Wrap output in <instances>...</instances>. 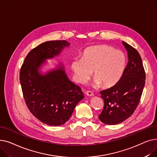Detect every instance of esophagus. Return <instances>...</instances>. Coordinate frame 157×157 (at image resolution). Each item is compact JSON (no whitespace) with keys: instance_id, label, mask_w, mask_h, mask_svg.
<instances>
[{"instance_id":"1","label":"esophagus","mask_w":157,"mask_h":157,"mask_svg":"<svg viewBox=\"0 0 157 157\" xmlns=\"http://www.w3.org/2000/svg\"><path fill=\"white\" fill-rule=\"evenodd\" d=\"M85 94H86V95L87 96H89V97H92L94 95V94L92 92H90V91H86L85 92Z\"/></svg>"}]
</instances>
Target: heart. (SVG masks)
Wrapping results in <instances>:
<instances>
[{"label":"heart","instance_id":"b5f03b06","mask_svg":"<svg viewBox=\"0 0 157 157\" xmlns=\"http://www.w3.org/2000/svg\"><path fill=\"white\" fill-rule=\"evenodd\" d=\"M126 65L124 52L106 44L88 47L84 49L81 58L75 57L71 62L74 77L78 83H85L93 71L94 87L102 85L108 88L116 85L121 78Z\"/></svg>","mask_w":157,"mask_h":157}]
</instances>
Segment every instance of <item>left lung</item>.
I'll return each instance as SVG.
<instances>
[{"instance_id":"8db88e82","label":"left lung","mask_w":157,"mask_h":157,"mask_svg":"<svg viewBox=\"0 0 157 157\" xmlns=\"http://www.w3.org/2000/svg\"><path fill=\"white\" fill-rule=\"evenodd\" d=\"M128 63L120 80L100 92L104 106L98 118L106 125H117L128 118L136 109L145 85V71L141 57L136 49L125 42Z\"/></svg>"}]
</instances>
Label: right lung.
<instances>
[{"label": "right lung", "mask_w": 157, "mask_h": 157, "mask_svg": "<svg viewBox=\"0 0 157 157\" xmlns=\"http://www.w3.org/2000/svg\"><path fill=\"white\" fill-rule=\"evenodd\" d=\"M69 45L65 40L40 44L28 53L20 69V84L29 109L39 121L50 126L67 122L85 97L80 87L68 78L62 63L44 74L40 72L46 59L58 56Z\"/></svg>", "instance_id": "right-lung-1"}]
</instances>
